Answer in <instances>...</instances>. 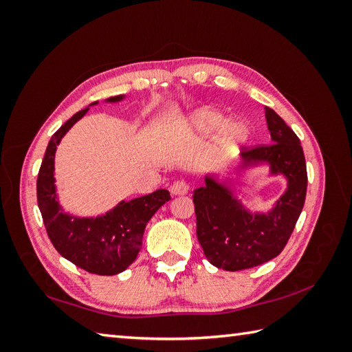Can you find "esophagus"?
Listing matches in <instances>:
<instances>
[{
	"label": "esophagus",
	"mask_w": 352,
	"mask_h": 352,
	"mask_svg": "<svg viewBox=\"0 0 352 352\" xmlns=\"http://www.w3.org/2000/svg\"><path fill=\"white\" fill-rule=\"evenodd\" d=\"M189 192V186L184 180H177L170 186L172 195H186Z\"/></svg>",
	"instance_id": "1"
}]
</instances>
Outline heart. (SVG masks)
Segmentation results:
<instances>
[{
    "label": "heart",
    "instance_id": "obj_1",
    "mask_svg": "<svg viewBox=\"0 0 352 352\" xmlns=\"http://www.w3.org/2000/svg\"><path fill=\"white\" fill-rule=\"evenodd\" d=\"M188 122H189L190 130L201 134H207L219 129L223 122V115L214 109L204 107L193 111V113L189 116ZM248 136H250L248 125H246V122L236 119V121H230L228 124L223 125L222 133H221V142L223 146H236L248 139Z\"/></svg>",
    "mask_w": 352,
    "mask_h": 352
}]
</instances>
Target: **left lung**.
<instances>
[{"label": "left lung", "instance_id": "obj_1", "mask_svg": "<svg viewBox=\"0 0 352 352\" xmlns=\"http://www.w3.org/2000/svg\"><path fill=\"white\" fill-rule=\"evenodd\" d=\"M271 144L242 149L239 168L267 163L272 175L287 178V189L267 213H251L226 184L207 175L206 186L193 190L197 236L210 263L226 271L263 265L286 246L302 212L307 193L304 151L294 130L265 107Z\"/></svg>", "mask_w": 352, "mask_h": 352}]
</instances>
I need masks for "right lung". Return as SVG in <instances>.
<instances>
[{
	"label": "right lung",
	"mask_w": 352,
	"mask_h": 352,
	"mask_svg": "<svg viewBox=\"0 0 352 352\" xmlns=\"http://www.w3.org/2000/svg\"><path fill=\"white\" fill-rule=\"evenodd\" d=\"M124 100V95L111 96L107 102ZM98 104V101L92 102ZM87 109L77 111L58 129L50 140L37 175V206L51 243L62 257L96 275H116L125 271L142 246L148 221L170 199L168 190L159 189L149 195L121 201L115 208L96 218H78L63 212L56 195L54 155L57 145Z\"/></svg>",
	"instance_id": "right-lung-1"
}]
</instances>
